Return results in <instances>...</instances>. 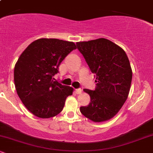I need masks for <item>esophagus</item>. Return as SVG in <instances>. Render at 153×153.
<instances>
[{
  "label": "esophagus",
  "instance_id": "esophagus-1",
  "mask_svg": "<svg viewBox=\"0 0 153 153\" xmlns=\"http://www.w3.org/2000/svg\"><path fill=\"white\" fill-rule=\"evenodd\" d=\"M75 92L77 94H81V93H82V89H81V88H77V89H75Z\"/></svg>",
  "mask_w": 153,
  "mask_h": 153
}]
</instances>
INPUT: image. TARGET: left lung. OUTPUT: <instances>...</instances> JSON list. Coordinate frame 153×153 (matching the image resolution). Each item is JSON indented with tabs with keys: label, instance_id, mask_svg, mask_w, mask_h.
I'll use <instances>...</instances> for the list:
<instances>
[{
	"label": "left lung",
	"instance_id": "left-lung-1",
	"mask_svg": "<svg viewBox=\"0 0 153 153\" xmlns=\"http://www.w3.org/2000/svg\"><path fill=\"white\" fill-rule=\"evenodd\" d=\"M77 48L95 74L94 91L83 89L91 102L81 106L83 116L95 122L111 119L127 100L130 90L132 72L127 54L110 40L100 38L77 42Z\"/></svg>",
	"mask_w": 153,
	"mask_h": 153
}]
</instances>
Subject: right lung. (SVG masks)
<instances>
[{
  "label": "right lung",
  "instance_id": "1",
  "mask_svg": "<svg viewBox=\"0 0 153 153\" xmlns=\"http://www.w3.org/2000/svg\"><path fill=\"white\" fill-rule=\"evenodd\" d=\"M72 42L39 39L22 52L14 68L16 90L22 103L39 118L60 113L73 88L62 85L53 76L68 54L76 49Z\"/></svg>",
  "mask_w": 153,
  "mask_h": 153
}]
</instances>
